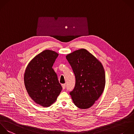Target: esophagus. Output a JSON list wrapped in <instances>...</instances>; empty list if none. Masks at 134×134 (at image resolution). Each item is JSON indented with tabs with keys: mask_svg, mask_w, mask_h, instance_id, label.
Wrapping results in <instances>:
<instances>
[{
	"mask_svg": "<svg viewBox=\"0 0 134 134\" xmlns=\"http://www.w3.org/2000/svg\"><path fill=\"white\" fill-rule=\"evenodd\" d=\"M62 88H63V90L65 89V84H62Z\"/></svg>",
	"mask_w": 134,
	"mask_h": 134,
	"instance_id": "esophagus-1",
	"label": "esophagus"
}]
</instances>
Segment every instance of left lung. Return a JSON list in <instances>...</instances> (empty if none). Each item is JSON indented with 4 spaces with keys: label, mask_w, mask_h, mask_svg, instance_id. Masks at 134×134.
Returning a JSON list of instances; mask_svg holds the SVG:
<instances>
[{
    "label": "left lung",
    "mask_w": 134,
    "mask_h": 134,
    "mask_svg": "<svg viewBox=\"0 0 134 134\" xmlns=\"http://www.w3.org/2000/svg\"><path fill=\"white\" fill-rule=\"evenodd\" d=\"M66 58L75 76V85L70 92L75 105L84 109L91 107L104 91L105 74L102 63L84 49L68 54Z\"/></svg>",
    "instance_id": "8db88e82"
}]
</instances>
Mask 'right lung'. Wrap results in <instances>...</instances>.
<instances>
[{
    "label": "right lung",
    "mask_w": 134,
    "mask_h": 134,
    "mask_svg": "<svg viewBox=\"0 0 134 134\" xmlns=\"http://www.w3.org/2000/svg\"><path fill=\"white\" fill-rule=\"evenodd\" d=\"M59 54L46 50L36 55L27 65L24 83L32 99L43 107L55 102L62 90L52 66Z\"/></svg>",
    "instance_id": "right-lung-1"
}]
</instances>
